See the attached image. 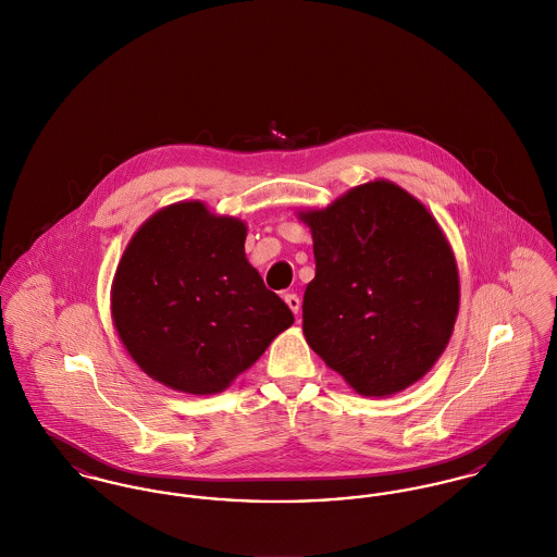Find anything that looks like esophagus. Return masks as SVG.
<instances>
[{
    "instance_id": "34e87169",
    "label": "esophagus",
    "mask_w": 557,
    "mask_h": 557,
    "mask_svg": "<svg viewBox=\"0 0 557 557\" xmlns=\"http://www.w3.org/2000/svg\"><path fill=\"white\" fill-rule=\"evenodd\" d=\"M285 304L292 308L294 314H297L299 308H301V299H299V296H296V294H287V296H285Z\"/></svg>"
}]
</instances>
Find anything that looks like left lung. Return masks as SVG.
Segmentation results:
<instances>
[{
	"mask_svg": "<svg viewBox=\"0 0 557 557\" xmlns=\"http://www.w3.org/2000/svg\"><path fill=\"white\" fill-rule=\"evenodd\" d=\"M317 272L301 306L310 348L366 397L395 395L444 352L458 270L442 227L391 182L304 213Z\"/></svg>",
	"mask_w": 557,
	"mask_h": 557,
	"instance_id": "1",
	"label": "left lung"
}]
</instances>
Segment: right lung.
<instances>
[{
    "instance_id": "obj_1",
    "label": "right lung",
    "mask_w": 557,
    "mask_h": 557,
    "mask_svg": "<svg viewBox=\"0 0 557 557\" xmlns=\"http://www.w3.org/2000/svg\"><path fill=\"white\" fill-rule=\"evenodd\" d=\"M245 223L180 202L128 243L113 278V323L153 380L191 395L220 393L294 323L245 258Z\"/></svg>"
}]
</instances>
